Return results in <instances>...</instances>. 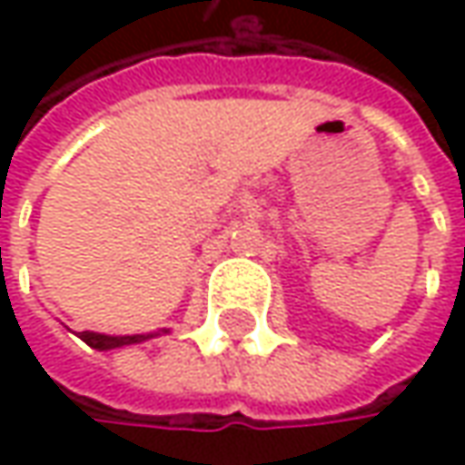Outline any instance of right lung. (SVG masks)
<instances>
[{
	"mask_svg": "<svg viewBox=\"0 0 465 465\" xmlns=\"http://www.w3.org/2000/svg\"><path fill=\"white\" fill-rule=\"evenodd\" d=\"M153 333H136V336H105V333H93V331H82L80 339L84 344H90L93 349H116L126 347V344H139L144 339H150Z\"/></svg>",
	"mask_w": 465,
	"mask_h": 465,
	"instance_id": "add662e5",
	"label": "right lung"
}]
</instances>
